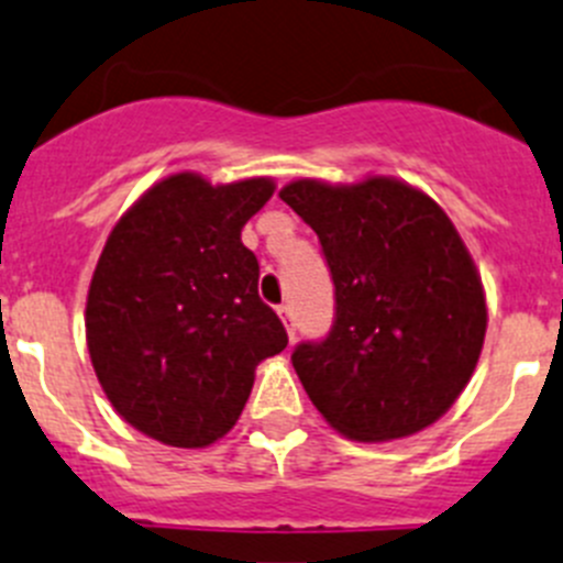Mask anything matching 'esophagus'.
I'll return each mask as SVG.
<instances>
[{
  "label": "esophagus",
  "instance_id": "34e87169",
  "mask_svg": "<svg viewBox=\"0 0 563 563\" xmlns=\"http://www.w3.org/2000/svg\"><path fill=\"white\" fill-rule=\"evenodd\" d=\"M278 318L285 320L287 334H290V340H296V323H292V309H290V303H282V307H278Z\"/></svg>",
  "mask_w": 563,
  "mask_h": 563
}]
</instances>
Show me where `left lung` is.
<instances>
[{
  "label": "left lung",
  "instance_id": "left-lung-1",
  "mask_svg": "<svg viewBox=\"0 0 563 563\" xmlns=\"http://www.w3.org/2000/svg\"><path fill=\"white\" fill-rule=\"evenodd\" d=\"M323 245L336 320L292 367L314 409L353 442L411 437L445 415L486 336L481 273L445 210L420 187L367 174L278 190Z\"/></svg>",
  "mask_w": 563,
  "mask_h": 563
}]
</instances>
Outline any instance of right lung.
Wrapping results in <instances>:
<instances>
[{"label":"right lung","instance_id":"1","mask_svg":"<svg viewBox=\"0 0 563 563\" xmlns=\"http://www.w3.org/2000/svg\"><path fill=\"white\" fill-rule=\"evenodd\" d=\"M276 190L271 176L154 181L118 218L96 262L85 340L112 409L163 445L198 451L243 415L256 365L287 347L240 240Z\"/></svg>","mask_w":563,"mask_h":563}]
</instances>
